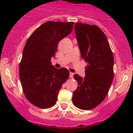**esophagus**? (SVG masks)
Listing matches in <instances>:
<instances>
[{
    "instance_id": "1",
    "label": "esophagus",
    "mask_w": 133,
    "mask_h": 133,
    "mask_svg": "<svg viewBox=\"0 0 133 133\" xmlns=\"http://www.w3.org/2000/svg\"><path fill=\"white\" fill-rule=\"evenodd\" d=\"M73 75H74L73 72H70V78H73Z\"/></svg>"
}]
</instances>
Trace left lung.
Segmentation results:
<instances>
[{"instance_id": "left-lung-1", "label": "left lung", "mask_w": 133, "mask_h": 133, "mask_svg": "<svg viewBox=\"0 0 133 133\" xmlns=\"http://www.w3.org/2000/svg\"><path fill=\"white\" fill-rule=\"evenodd\" d=\"M75 33L81 56L88 63L85 77L74 78L78 87L73 92L75 107L88 110L97 107L107 95L114 77V57L107 36L96 25L77 23Z\"/></svg>"}]
</instances>
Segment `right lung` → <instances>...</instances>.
<instances>
[{
    "label": "right lung",
    "instance_id": "obj_1",
    "mask_svg": "<svg viewBox=\"0 0 133 133\" xmlns=\"http://www.w3.org/2000/svg\"><path fill=\"white\" fill-rule=\"evenodd\" d=\"M74 23L48 21L29 36L19 64V77L25 97L35 106L47 109L57 101L58 91L69 77L65 68L55 69V56L61 39L72 32Z\"/></svg>",
    "mask_w": 133,
    "mask_h": 133
}]
</instances>
